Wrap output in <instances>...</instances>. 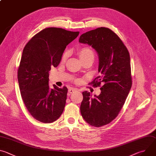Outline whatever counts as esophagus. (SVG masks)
Instances as JSON below:
<instances>
[{
	"label": "esophagus",
	"instance_id": "1",
	"mask_svg": "<svg viewBox=\"0 0 156 156\" xmlns=\"http://www.w3.org/2000/svg\"><path fill=\"white\" fill-rule=\"evenodd\" d=\"M77 90V89H76V88H74V87H70L69 89V93H70V94H72V93H73L75 91H76Z\"/></svg>",
	"mask_w": 156,
	"mask_h": 156
}]
</instances>
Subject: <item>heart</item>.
I'll return each instance as SVG.
<instances>
[{"instance_id":"1","label":"heart","mask_w":156,"mask_h":156,"mask_svg":"<svg viewBox=\"0 0 156 156\" xmlns=\"http://www.w3.org/2000/svg\"><path fill=\"white\" fill-rule=\"evenodd\" d=\"M79 55H80V59L82 60L86 57H90V56H94V52L93 51L88 48H82L80 52H79ZM66 56H67V53L66 52H65L63 55H62V61H65L66 58Z\"/></svg>"}]
</instances>
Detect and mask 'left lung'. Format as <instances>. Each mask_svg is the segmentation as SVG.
Masks as SVG:
<instances>
[{"label": "left lung", "instance_id": "1", "mask_svg": "<svg viewBox=\"0 0 156 156\" xmlns=\"http://www.w3.org/2000/svg\"><path fill=\"white\" fill-rule=\"evenodd\" d=\"M79 42L91 46L99 55L100 75L90 84L101 87L99 96L83 92L80 112L91 126L101 127L110 123L119 115L132 85L129 52L120 38L105 27L87 31Z\"/></svg>", "mask_w": 156, "mask_h": 156}]
</instances>
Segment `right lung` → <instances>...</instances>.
Here are the masks:
<instances>
[{
  "label": "right lung",
  "mask_w": 156,
  "mask_h": 156,
  "mask_svg": "<svg viewBox=\"0 0 156 156\" xmlns=\"http://www.w3.org/2000/svg\"><path fill=\"white\" fill-rule=\"evenodd\" d=\"M80 32L47 28L35 34L23 49L18 69L22 99L36 120L49 123L57 120L64 110L68 89L49 86V71L57 67L69 43Z\"/></svg>",
  "instance_id": "obj_1"
}]
</instances>
